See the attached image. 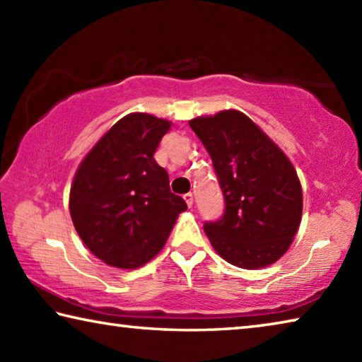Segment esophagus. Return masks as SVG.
<instances>
[{
    "instance_id": "esophagus-1",
    "label": "esophagus",
    "mask_w": 362,
    "mask_h": 362,
    "mask_svg": "<svg viewBox=\"0 0 362 362\" xmlns=\"http://www.w3.org/2000/svg\"><path fill=\"white\" fill-rule=\"evenodd\" d=\"M183 199H185V203H187V206H188V207H192V206H193V194H192V193L183 194Z\"/></svg>"
}]
</instances>
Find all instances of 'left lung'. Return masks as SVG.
Segmentation results:
<instances>
[{
    "mask_svg": "<svg viewBox=\"0 0 362 362\" xmlns=\"http://www.w3.org/2000/svg\"><path fill=\"white\" fill-rule=\"evenodd\" d=\"M189 127L211 155L225 198L223 217L204 225L212 247L244 269L278 262L291 247L303 211L291 159L238 110L198 116Z\"/></svg>",
    "mask_w": 362,
    "mask_h": 362,
    "instance_id": "left-lung-1",
    "label": "left lung"
}]
</instances>
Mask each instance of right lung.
Segmentation results:
<instances>
[{"instance_id": "right-lung-1", "label": "right lung", "mask_w": 362, "mask_h": 362, "mask_svg": "<svg viewBox=\"0 0 362 362\" xmlns=\"http://www.w3.org/2000/svg\"><path fill=\"white\" fill-rule=\"evenodd\" d=\"M173 126L148 113H129L110 127L76 169L70 216L90 252L110 267L134 269L164 247L179 214L166 169L155 161Z\"/></svg>"}]
</instances>
